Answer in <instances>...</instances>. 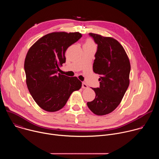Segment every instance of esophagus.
Listing matches in <instances>:
<instances>
[{
  "instance_id": "esophagus-1",
  "label": "esophagus",
  "mask_w": 159,
  "mask_h": 159,
  "mask_svg": "<svg viewBox=\"0 0 159 159\" xmlns=\"http://www.w3.org/2000/svg\"><path fill=\"white\" fill-rule=\"evenodd\" d=\"M82 87L83 89H87V88L88 87V86H87V85L85 82H82Z\"/></svg>"
}]
</instances>
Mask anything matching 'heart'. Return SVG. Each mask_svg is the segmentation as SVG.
<instances>
[{"mask_svg":"<svg viewBox=\"0 0 159 159\" xmlns=\"http://www.w3.org/2000/svg\"><path fill=\"white\" fill-rule=\"evenodd\" d=\"M85 44H88V45H93V46H94V43L91 39H87L85 43Z\"/></svg>","mask_w":159,"mask_h":159,"instance_id":"heart-1","label":"heart"}]
</instances>
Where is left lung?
<instances>
[{
	"label": "left lung",
	"mask_w": 159,
	"mask_h": 159,
	"mask_svg": "<svg viewBox=\"0 0 159 159\" xmlns=\"http://www.w3.org/2000/svg\"><path fill=\"white\" fill-rule=\"evenodd\" d=\"M98 44L93 71L99 75V87L92 88L95 99L87 104L95 115H105L121 102L129 86L130 63L121 44L115 39L90 33Z\"/></svg>",
	"instance_id": "left-lung-1"
}]
</instances>
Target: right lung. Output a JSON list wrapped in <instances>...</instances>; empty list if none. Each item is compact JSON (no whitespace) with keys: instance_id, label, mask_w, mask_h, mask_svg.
Returning a JSON list of instances; mask_svg holds the SVG:
<instances>
[{"instance_id":"1","label":"right lung","mask_w":159,"mask_h":159,"mask_svg":"<svg viewBox=\"0 0 159 159\" xmlns=\"http://www.w3.org/2000/svg\"><path fill=\"white\" fill-rule=\"evenodd\" d=\"M79 32L52 33L38 39L30 48L25 61L26 84L36 104L43 109H61L71 94L81 88L76 77L58 73L65 63L66 49L80 38Z\"/></svg>"}]
</instances>
